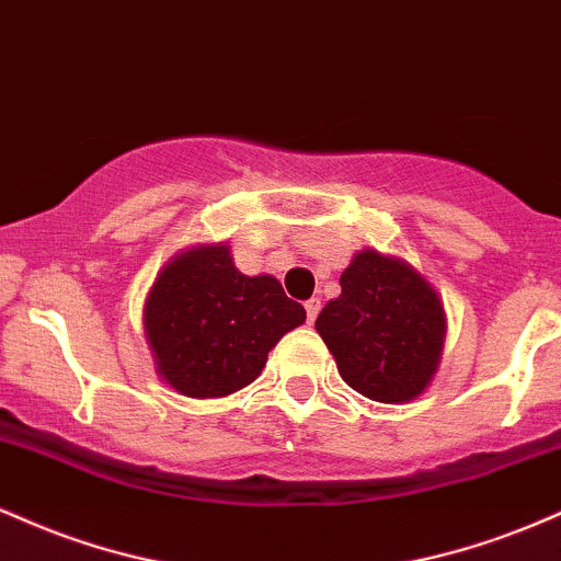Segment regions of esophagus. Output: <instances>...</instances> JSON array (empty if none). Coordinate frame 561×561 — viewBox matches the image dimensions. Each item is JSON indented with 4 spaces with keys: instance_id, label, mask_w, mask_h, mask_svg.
I'll return each mask as SVG.
<instances>
[{
    "instance_id": "esophagus-1",
    "label": "esophagus",
    "mask_w": 561,
    "mask_h": 561,
    "mask_svg": "<svg viewBox=\"0 0 561 561\" xmlns=\"http://www.w3.org/2000/svg\"><path fill=\"white\" fill-rule=\"evenodd\" d=\"M319 308H321V300L319 298L306 300V319H308V324H313V321H317Z\"/></svg>"
}]
</instances>
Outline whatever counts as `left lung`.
I'll return each mask as SVG.
<instances>
[{"instance_id":"1","label":"left lung","mask_w":561,"mask_h":561,"mask_svg":"<svg viewBox=\"0 0 561 561\" xmlns=\"http://www.w3.org/2000/svg\"><path fill=\"white\" fill-rule=\"evenodd\" d=\"M340 287L317 319L340 377L371 401H414L435 377L446 340V311L433 285L405 261L366 248L353 255Z\"/></svg>"}]
</instances>
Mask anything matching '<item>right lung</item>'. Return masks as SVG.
<instances>
[{
	"mask_svg": "<svg viewBox=\"0 0 561 561\" xmlns=\"http://www.w3.org/2000/svg\"><path fill=\"white\" fill-rule=\"evenodd\" d=\"M306 321L274 276H248L227 242L173 255L145 300V334L165 385L186 398H224L253 382L268 351Z\"/></svg>",
	"mask_w": 561,
	"mask_h": 561,
	"instance_id": "obj_1",
	"label": "right lung"
}]
</instances>
